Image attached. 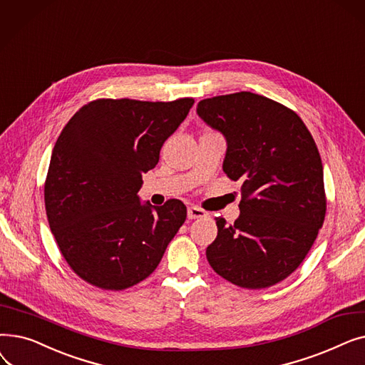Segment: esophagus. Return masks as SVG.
Segmentation results:
<instances>
[{"label":"esophagus","mask_w":365,"mask_h":365,"mask_svg":"<svg viewBox=\"0 0 365 365\" xmlns=\"http://www.w3.org/2000/svg\"><path fill=\"white\" fill-rule=\"evenodd\" d=\"M207 212H204L202 208L195 207V205H190L187 207V217L189 219H200V217H205Z\"/></svg>","instance_id":"1"}]
</instances>
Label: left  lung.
<instances>
[{
	"mask_svg": "<svg viewBox=\"0 0 365 365\" xmlns=\"http://www.w3.org/2000/svg\"><path fill=\"white\" fill-rule=\"evenodd\" d=\"M197 112L227 143L223 171L241 180L240 217H216L207 247L215 272L242 289H266L293 274L324 223L318 148L299 115L250 91L204 99Z\"/></svg>",
	"mask_w": 365,
	"mask_h": 365,
	"instance_id": "obj_1",
	"label": "left lung"
}]
</instances>
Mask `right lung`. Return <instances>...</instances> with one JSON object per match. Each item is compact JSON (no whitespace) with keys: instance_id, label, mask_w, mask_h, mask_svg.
<instances>
[{"instance_id":"add662e5","label":"right lung","mask_w":365,"mask_h":365,"mask_svg":"<svg viewBox=\"0 0 365 365\" xmlns=\"http://www.w3.org/2000/svg\"><path fill=\"white\" fill-rule=\"evenodd\" d=\"M194 99H98L84 105L57 139L44 185L51 234L71 269L103 290H125L157 269L186 220L180 200L140 204L142 173Z\"/></svg>"}]
</instances>
